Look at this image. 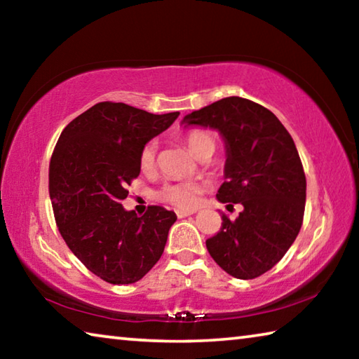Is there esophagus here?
<instances>
[{
    "mask_svg": "<svg viewBox=\"0 0 359 359\" xmlns=\"http://www.w3.org/2000/svg\"><path fill=\"white\" fill-rule=\"evenodd\" d=\"M194 214V210H177V217L179 218H185V217H190Z\"/></svg>",
    "mask_w": 359,
    "mask_h": 359,
    "instance_id": "esophagus-1",
    "label": "esophagus"
}]
</instances>
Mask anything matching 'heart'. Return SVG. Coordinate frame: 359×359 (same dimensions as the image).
<instances>
[{
  "label": "heart",
  "mask_w": 359,
  "mask_h": 359,
  "mask_svg": "<svg viewBox=\"0 0 359 359\" xmlns=\"http://www.w3.org/2000/svg\"><path fill=\"white\" fill-rule=\"evenodd\" d=\"M187 145L188 149L191 150V154L196 156L201 154L205 149H215L214 137H212L209 133L203 130H194L188 133L187 137ZM155 154H156V144L149 142L144 145L141 151V168L144 171H149V169L154 168L155 165ZM203 185L198 184V182H190V180H182V182H169L160 190V198L163 201L172 204L174 208L180 210H193L199 203V196H201Z\"/></svg>",
  "instance_id": "1"
}]
</instances>
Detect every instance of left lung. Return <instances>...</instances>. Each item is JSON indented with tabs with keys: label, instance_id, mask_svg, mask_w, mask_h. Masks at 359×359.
I'll list each match as a JSON object with an SVG mask.
<instances>
[{
	"label": "left lung",
	"instance_id": "1",
	"mask_svg": "<svg viewBox=\"0 0 359 359\" xmlns=\"http://www.w3.org/2000/svg\"><path fill=\"white\" fill-rule=\"evenodd\" d=\"M180 125L218 131L226 161L217 199L244 205L234 222L222 214L220 231L205 241L210 257L242 280L264 274L294 242L306 205V175L290 133L269 109L239 96L188 114Z\"/></svg>",
	"mask_w": 359,
	"mask_h": 359
}]
</instances>
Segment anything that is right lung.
<instances>
[{"mask_svg": "<svg viewBox=\"0 0 359 359\" xmlns=\"http://www.w3.org/2000/svg\"><path fill=\"white\" fill-rule=\"evenodd\" d=\"M179 112L150 114L98 102L66 126L48 166V193L60 233L87 269L112 285L135 283L165 250L172 210H126V185L141 172V151Z\"/></svg>", "mask_w": 359, "mask_h": 359, "instance_id": "1", "label": "right lung"}]
</instances>
